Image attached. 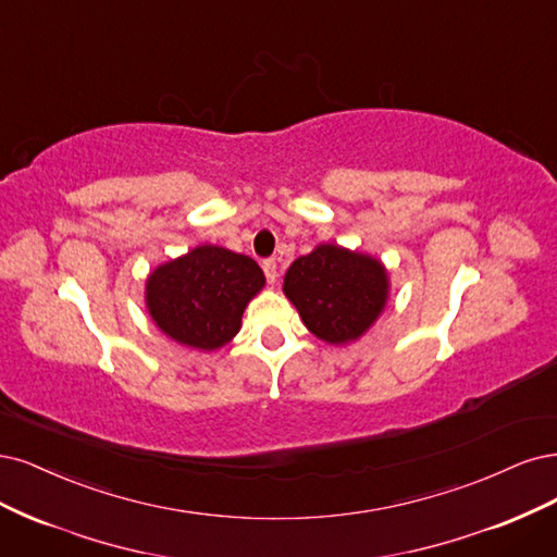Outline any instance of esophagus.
<instances>
[{"mask_svg": "<svg viewBox=\"0 0 557 557\" xmlns=\"http://www.w3.org/2000/svg\"><path fill=\"white\" fill-rule=\"evenodd\" d=\"M261 268H263L268 284H275L277 282V261L275 259H263Z\"/></svg>", "mask_w": 557, "mask_h": 557, "instance_id": "obj_1", "label": "esophagus"}]
</instances>
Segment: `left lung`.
Instances as JSON below:
<instances>
[{
	"label": "left lung",
	"mask_w": 557,
	"mask_h": 557,
	"mask_svg": "<svg viewBox=\"0 0 557 557\" xmlns=\"http://www.w3.org/2000/svg\"><path fill=\"white\" fill-rule=\"evenodd\" d=\"M284 294L310 333L331 345H347L384 312L388 275L384 263L370 255L319 245L289 265Z\"/></svg>",
	"instance_id": "1"
}]
</instances>
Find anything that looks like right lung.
Returning <instances> with one entry per match:
<instances>
[{
    "mask_svg": "<svg viewBox=\"0 0 557 557\" xmlns=\"http://www.w3.org/2000/svg\"><path fill=\"white\" fill-rule=\"evenodd\" d=\"M265 284L255 259L218 245H199L161 263L146 282V305L161 333L212 351L240 331V319Z\"/></svg>",
    "mask_w": 557,
    "mask_h": 557,
    "instance_id": "right-lung-1",
    "label": "right lung"
}]
</instances>
